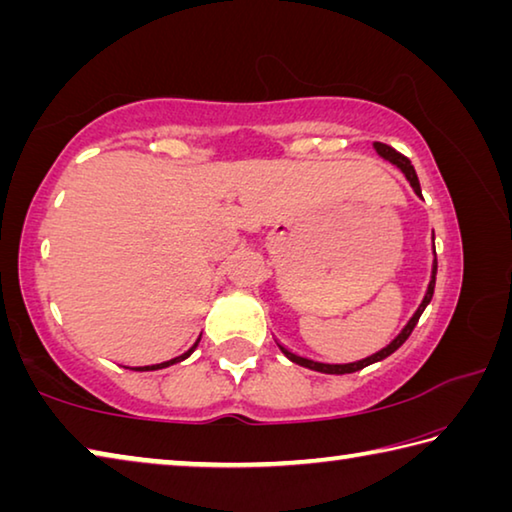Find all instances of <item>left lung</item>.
Listing matches in <instances>:
<instances>
[{"label":"left lung","instance_id":"1","mask_svg":"<svg viewBox=\"0 0 512 512\" xmlns=\"http://www.w3.org/2000/svg\"><path fill=\"white\" fill-rule=\"evenodd\" d=\"M372 146H375V151L381 155V158L388 160L391 164H395V167L404 173L406 180H409L411 187H413V192L422 198V189H420L418 173H415L411 160H409V158H404L402 153H397V151L393 149V146H388V144L375 142ZM436 273H438V259H436V246H433L431 280H429V287H427V291H424V298H422V302H420V307L415 309V314L409 318V323H406V325L402 327V332L397 334L395 339L386 345V348H381L379 352L370 354V357H366V359H359V361H352V363H323V361H314V359L300 357V354L291 352L289 348H284L282 343H277V348H280V350L284 352V357H287L289 361L298 363V366H302V368H309V370H316V372H325V375H348V372H357V370H361V368L370 366V363H377V361H381V359L391 357V354H393L397 348H400V345H402L406 339H409L411 332H413V327L418 325V320H420V316H422V311L427 309V305L431 302V298H433V287H436Z\"/></svg>","mask_w":512,"mask_h":512}]
</instances>
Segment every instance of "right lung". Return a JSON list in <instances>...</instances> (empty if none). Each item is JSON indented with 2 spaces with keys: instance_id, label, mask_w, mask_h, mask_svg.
<instances>
[{
  "instance_id": "add662e5",
  "label": "right lung",
  "mask_w": 512,
  "mask_h": 512,
  "mask_svg": "<svg viewBox=\"0 0 512 512\" xmlns=\"http://www.w3.org/2000/svg\"><path fill=\"white\" fill-rule=\"evenodd\" d=\"M198 341H201V336H198V339H196V343L192 345V348H189L187 352L180 354V357H173V359H169V361H162V363H153V366H135V368H131V370H162V368H169V366H173V363L185 361V359L189 357V354H192V352L198 348Z\"/></svg>"
}]
</instances>
